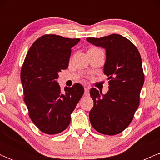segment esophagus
Instances as JSON below:
<instances>
[{
	"label": "esophagus",
	"mask_w": 160,
	"mask_h": 160,
	"mask_svg": "<svg viewBox=\"0 0 160 160\" xmlns=\"http://www.w3.org/2000/svg\"><path fill=\"white\" fill-rule=\"evenodd\" d=\"M84 95L86 96H89V89L88 87H86L85 89H84Z\"/></svg>",
	"instance_id": "1"
}]
</instances>
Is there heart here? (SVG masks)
Listing matches in <instances>:
<instances>
[{"instance_id": "1", "label": "heart", "mask_w": 160, "mask_h": 160, "mask_svg": "<svg viewBox=\"0 0 160 160\" xmlns=\"http://www.w3.org/2000/svg\"><path fill=\"white\" fill-rule=\"evenodd\" d=\"M95 49V48H92V49Z\"/></svg>"}]
</instances>
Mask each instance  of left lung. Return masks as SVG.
Segmentation results:
<instances>
[{"mask_svg":"<svg viewBox=\"0 0 160 160\" xmlns=\"http://www.w3.org/2000/svg\"><path fill=\"white\" fill-rule=\"evenodd\" d=\"M86 40L105 49L104 74L109 80L106 94L91 89L94 105L89 111V120L98 132L117 135L130 124L139 105L144 82L140 53L132 42L120 34Z\"/></svg>","mask_w":160,"mask_h":160,"instance_id":"1","label":"left lung"}]
</instances>
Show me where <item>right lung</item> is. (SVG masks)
<instances>
[{"mask_svg":"<svg viewBox=\"0 0 160 160\" xmlns=\"http://www.w3.org/2000/svg\"><path fill=\"white\" fill-rule=\"evenodd\" d=\"M80 39L47 34L29 49L21 71L24 101L31 120L41 132L54 135L63 132L71 114L83 95L80 83L65 87L62 92L58 73L68 67L71 48Z\"/></svg>","mask_w":160,"mask_h":160,"instance_id":"obj_1","label":"right lung"}]
</instances>
